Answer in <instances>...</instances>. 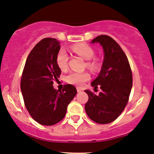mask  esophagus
<instances>
[{
  "label": "esophagus",
  "mask_w": 154,
  "mask_h": 154,
  "mask_svg": "<svg viewBox=\"0 0 154 154\" xmlns=\"http://www.w3.org/2000/svg\"><path fill=\"white\" fill-rule=\"evenodd\" d=\"M77 92H81V91H83V89H81L80 88H77Z\"/></svg>",
  "instance_id": "esophagus-1"
}]
</instances>
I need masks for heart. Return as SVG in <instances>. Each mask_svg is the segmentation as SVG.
<instances>
[{
  "instance_id": "1",
  "label": "heart",
  "mask_w": 154,
  "mask_h": 154,
  "mask_svg": "<svg viewBox=\"0 0 154 154\" xmlns=\"http://www.w3.org/2000/svg\"><path fill=\"white\" fill-rule=\"evenodd\" d=\"M72 51L78 54L84 60H87L86 63V67L89 70L95 71L100 68V61L97 57H94V51L91 46L88 45L79 44L75 45L71 48ZM68 55L64 49L60 50L57 55L56 62L59 68L62 71H66L68 68ZM90 74L88 72H71L66 77V81L70 84L74 85L78 87L83 86L85 83L90 80Z\"/></svg>"
}]
</instances>
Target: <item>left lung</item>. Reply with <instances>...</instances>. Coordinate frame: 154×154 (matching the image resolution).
Masks as SVG:
<instances>
[{"label": "left lung", "instance_id": "1", "mask_svg": "<svg viewBox=\"0 0 154 154\" xmlns=\"http://www.w3.org/2000/svg\"><path fill=\"white\" fill-rule=\"evenodd\" d=\"M99 42L104 52V60L98 77L91 86L101 91L98 95L85 90L88 100L85 110L88 117L101 125L114 122L127 106L133 86V75L128 59L119 44L106 35H100L91 41Z\"/></svg>", "mask_w": 154, "mask_h": 154}]
</instances>
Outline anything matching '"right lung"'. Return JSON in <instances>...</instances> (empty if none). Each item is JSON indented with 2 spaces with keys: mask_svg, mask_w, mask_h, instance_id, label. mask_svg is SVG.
<instances>
[{
  "mask_svg": "<svg viewBox=\"0 0 154 154\" xmlns=\"http://www.w3.org/2000/svg\"><path fill=\"white\" fill-rule=\"evenodd\" d=\"M60 49L56 38L42 39L29 54L21 75V90L26 109L42 125H54L63 120L68 105L77 94L73 85H65L62 91L53 86L61 74L56 62Z\"/></svg>",
  "mask_w": 154,
  "mask_h": 154,
  "instance_id": "add662e5",
  "label": "right lung"
}]
</instances>
